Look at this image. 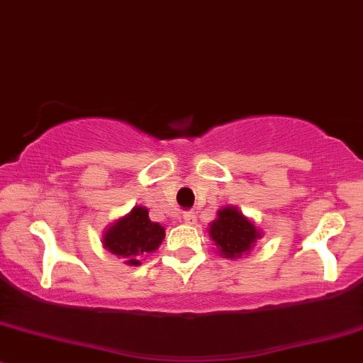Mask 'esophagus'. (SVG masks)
<instances>
[{
  "label": "esophagus",
  "mask_w": 363,
  "mask_h": 363,
  "mask_svg": "<svg viewBox=\"0 0 363 363\" xmlns=\"http://www.w3.org/2000/svg\"><path fill=\"white\" fill-rule=\"evenodd\" d=\"M182 220H183V222H185V223H196L197 216H196V213H194V211H183Z\"/></svg>",
  "instance_id": "esophagus-1"
}]
</instances>
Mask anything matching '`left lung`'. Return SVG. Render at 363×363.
<instances>
[{
  "label": "left lung",
  "mask_w": 363,
  "mask_h": 363,
  "mask_svg": "<svg viewBox=\"0 0 363 363\" xmlns=\"http://www.w3.org/2000/svg\"><path fill=\"white\" fill-rule=\"evenodd\" d=\"M209 236L223 257L239 259L252 250L262 234L236 208H223L218 211V218L209 225Z\"/></svg>",
  "instance_id": "8db88e82"
}]
</instances>
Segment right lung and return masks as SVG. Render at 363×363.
<instances>
[{
    "label": "right lung",
    "instance_id": "1",
    "mask_svg": "<svg viewBox=\"0 0 363 363\" xmlns=\"http://www.w3.org/2000/svg\"><path fill=\"white\" fill-rule=\"evenodd\" d=\"M164 238L162 227L148 218V209L136 206L106 230L103 245L108 252L125 259V264L140 265L138 259L159 248Z\"/></svg>",
    "mask_w": 363,
    "mask_h": 363
}]
</instances>
